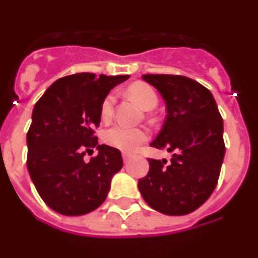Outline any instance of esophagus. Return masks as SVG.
<instances>
[{"mask_svg":"<svg viewBox=\"0 0 258 258\" xmlns=\"http://www.w3.org/2000/svg\"><path fill=\"white\" fill-rule=\"evenodd\" d=\"M122 159H124L125 163H127L132 159V154H129V152H122Z\"/></svg>","mask_w":258,"mask_h":258,"instance_id":"obj_1","label":"esophagus"}]
</instances>
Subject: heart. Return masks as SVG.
<instances>
[{"mask_svg": "<svg viewBox=\"0 0 258 258\" xmlns=\"http://www.w3.org/2000/svg\"><path fill=\"white\" fill-rule=\"evenodd\" d=\"M127 93L133 97L145 109H152L157 104V94L147 84L134 83L127 88ZM116 94L109 92L103 98L101 104V117L103 121L111 120L115 112ZM149 138L147 132L140 127H129L125 125L117 124L107 129L103 134V141L111 147L121 150L124 152H132L137 150L142 143H145Z\"/></svg>", "mask_w": 258, "mask_h": 258, "instance_id": "1", "label": "heart"}]
</instances>
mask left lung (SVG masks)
<instances>
[{"instance_id":"left-lung-1","label":"left lung","mask_w":258,"mask_h":258,"mask_svg":"<svg viewBox=\"0 0 258 258\" xmlns=\"http://www.w3.org/2000/svg\"><path fill=\"white\" fill-rule=\"evenodd\" d=\"M159 90L166 117L152 147L173 152L170 163L149 159L138 181L145 202L168 216L199 208L217 186L225 156L223 120L213 95L198 81L179 75H143Z\"/></svg>"}]
</instances>
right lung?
Listing matches in <instances>:
<instances>
[{
	"label": "right lung",
	"mask_w": 258,
	"mask_h": 258,
	"mask_svg": "<svg viewBox=\"0 0 258 258\" xmlns=\"http://www.w3.org/2000/svg\"><path fill=\"white\" fill-rule=\"evenodd\" d=\"M94 74L61 77L35 104L27 133V168L41 199L64 216H81L106 200L111 178L122 168L121 152L98 145L95 129L109 90L127 79ZM97 147L89 162L85 152Z\"/></svg>",
	"instance_id": "obj_1"
}]
</instances>
